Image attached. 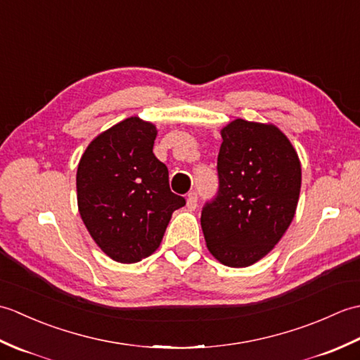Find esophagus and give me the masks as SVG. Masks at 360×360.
I'll return each instance as SVG.
<instances>
[{
  "label": "esophagus",
  "mask_w": 360,
  "mask_h": 360,
  "mask_svg": "<svg viewBox=\"0 0 360 360\" xmlns=\"http://www.w3.org/2000/svg\"><path fill=\"white\" fill-rule=\"evenodd\" d=\"M196 205H198V193L196 192H190L187 195V207L190 210H195Z\"/></svg>",
  "instance_id": "1"
}]
</instances>
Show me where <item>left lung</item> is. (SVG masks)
Returning <instances> with one entry per match:
<instances>
[{
  "label": "left lung",
  "mask_w": 360,
  "mask_h": 360,
  "mask_svg": "<svg viewBox=\"0 0 360 360\" xmlns=\"http://www.w3.org/2000/svg\"><path fill=\"white\" fill-rule=\"evenodd\" d=\"M218 193L202 207L210 254L229 267L257 263L295 215L302 167L288 137L272 124L236 119L221 129Z\"/></svg>",
  "instance_id": "1"
}]
</instances>
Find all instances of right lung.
Here are the masks:
<instances>
[{
	"mask_svg": "<svg viewBox=\"0 0 360 360\" xmlns=\"http://www.w3.org/2000/svg\"><path fill=\"white\" fill-rule=\"evenodd\" d=\"M158 129L128 117L98 134L77 168V204L89 235L119 263L155 252L172 213L186 205L168 186V168L155 156Z\"/></svg>",
	"mask_w": 360,
	"mask_h": 360,
	"instance_id": "add662e5",
	"label": "right lung"
}]
</instances>
